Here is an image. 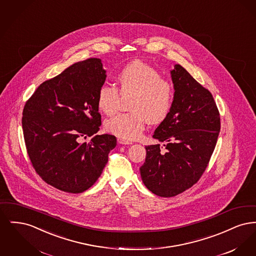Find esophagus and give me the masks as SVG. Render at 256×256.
Here are the masks:
<instances>
[{
    "label": "esophagus",
    "instance_id": "esophagus-1",
    "mask_svg": "<svg viewBox=\"0 0 256 256\" xmlns=\"http://www.w3.org/2000/svg\"><path fill=\"white\" fill-rule=\"evenodd\" d=\"M118 143L119 144H122V145H130V144H132V141H128V140H124V139H122V138H118Z\"/></svg>",
    "mask_w": 256,
    "mask_h": 256
}]
</instances>
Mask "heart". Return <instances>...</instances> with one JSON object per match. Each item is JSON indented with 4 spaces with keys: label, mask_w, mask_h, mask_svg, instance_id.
I'll use <instances>...</instances> for the list:
<instances>
[{
    "label": "heart",
    "mask_w": 256,
    "mask_h": 256,
    "mask_svg": "<svg viewBox=\"0 0 256 256\" xmlns=\"http://www.w3.org/2000/svg\"><path fill=\"white\" fill-rule=\"evenodd\" d=\"M117 82L122 95H134L130 104L134 112L117 114L108 119L106 128L110 132L132 140L142 134L146 122L156 124L168 116L172 104V87L156 68L143 61H132L118 74ZM119 97L116 87L102 86L98 92V110L108 116L114 114Z\"/></svg>",
    "instance_id": "1"
}]
</instances>
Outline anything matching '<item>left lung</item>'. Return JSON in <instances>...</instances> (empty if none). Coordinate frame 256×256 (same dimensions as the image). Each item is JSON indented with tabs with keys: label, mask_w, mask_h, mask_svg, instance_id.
Returning <instances> with one entry per match:
<instances>
[{
	"label": "left lung",
	"mask_w": 256,
	"mask_h": 256,
	"mask_svg": "<svg viewBox=\"0 0 256 256\" xmlns=\"http://www.w3.org/2000/svg\"><path fill=\"white\" fill-rule=\"evenodd\" d=\"M174 100L170 112L152 137L166 142L146 146L140 168L146 188L159 196H174L192 187L206 169L219 136V110L212 94L182 65L170 71Z\"/></svg>",
	"instance_id": "left-lung-1"
}]
</instances>
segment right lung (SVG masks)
<instances>
[{"mask_svg": "<svg viewBox=\"0 0 256 256\" xmlns=\"http://www.w3.org/2000/svg\"><path fill=\"white\" fill-rule=\"evenodd\" d=\"M106 71L100 58L76 62L38 86L24 104V143L41 178L68 193H82L102 174L117 139L97 135L98 92ZM91 136L89 142L80 139Z\"/></svg>", "mask_w": 256, "mask_h": 256, "instance_id": "1", "label": "right lung"}]
</instances>
